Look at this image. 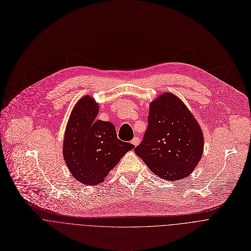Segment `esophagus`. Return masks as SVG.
<instances>
[{
  "label": "esophagus",
  "mask_w": 251,
  "mask_h": 251,
  "mask_svg": "<svg viewBox=\"0 0 251 251\" xmlns=\"http://www.w3.org/2000/svg\"><path fill=\"white\" fill-rule=\"evenodd\" d=\"M140 142H141V140H140L139 137H135V138L131 141V143H132L134 146H138V145L140 144Z\"/></svg>",
  "instance_id": "34e87169"
}]
</instances>
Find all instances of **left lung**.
<instances>
[{"instance_id":"8db88e82","label":"left lung","mask_w":251,"mask_h":251,"mask_svg":"<svg viewBox=\"0 0 251 251\" xmlns=\"http://www.w3.org/2000/svg\"><path fill=\"white\" fill-rule=\"evenodd\" d=\"M203 149L201 128L177 97L166 93L151 103L147 131L134 151L154 175L169 181L187 177Z\"/></svg>"}]
</instances>
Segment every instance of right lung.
Returning <instances> with one entry per match:
<instances>
[{
  "label": "right lung",
  "instance_id": "right-lung-1",
  "mask_svg": "<svg viewBox=\"0 0 251 251\" xmlns=\"http://www.w3.org/2000/svg\"><path fill=\"white\" fill-rule=\"evenodd\" d=\"M99 105L82 98L75 106L65 132L63 153L74 177L88 185H98L134 145L117 138L114 125L96 120Z\"/></svg>",
  "mask_w": 251,
  "mask_h": 251
}]
</instances>
